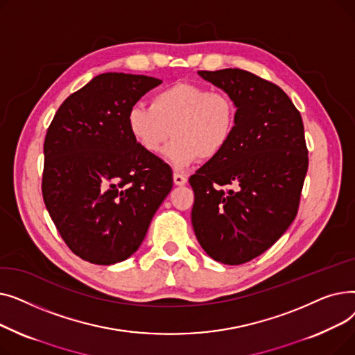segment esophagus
<instances>
[{"mask_svg":"<svg viewBox=\"0 0 355 355\" xmlns=\"http://www.w3.org/2000/svg\"><path fill=\"white\" fill-rule=\"evenodd\" d=\"M174 184L175 185H185L187 184V177L182 175V174H178V173H174Z\"/></svg>","mask_w":355,"mask_h":355,"instance_id":"esophagus-1","label":"esophagus"}]
</instances>
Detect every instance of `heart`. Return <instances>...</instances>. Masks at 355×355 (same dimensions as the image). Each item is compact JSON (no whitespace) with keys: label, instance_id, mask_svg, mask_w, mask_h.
Returning <instances> with one entry per match:
<instances>
[{"label":"heart","instance_id":"heart-1","mask_svg":"<svg viewBox=\"0 0 355 355\" xmlns=\"http://www.w3.org/2000/svg\"><path fill=\"white\" fill-rule=\"evenodd\" d=\"M236 122L237 106L229 93L189 82L158 90L149 106L135 105L126 116L130 135L149 155H159L175 138L166 161L177 170L217 158L230 144Z\"/></svg>","mask_w":355,"mask_h":355}]
</instances>
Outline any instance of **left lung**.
Returning <instances> with one entry per match:
<instances>
[{
  "instance_id": "left-lung-1",
  "label": "left lung",
  "mask_w": 355,
  "mask_h": 355,
  "mask_svg": "<svg viewBox=\"0 0 355 355\" xmlns=\"http://www.w3.org/2000/svg\"><path fill=\"white\" fill-rule=\"evenodd\" d=\"M237 106L233 138L190 177L191 221L211 259L241 265L266 252L300 209L308 171L304 122L277 85L241 69L200 70Z\"/></svg>"
}]
</instances>
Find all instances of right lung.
Masks as SVG:
<instances>
[{
    "mask_svg": "<svg viewBox=\"0 0 355 355\" xmlns=\"http://www.w3.org/2000/svg\"><path fill=\"white\" fill-rule=\"evenodd\" d=\"M162 82L103 73L62 103L44 139L42 191L69 249L86 262L114 265L141 246L173 189V170L130 135L126 116Z\"/></svg>",
    "mask_w": 355,
    "mask_h": 355,
    "instance_id": "add662e5",
    "label": "right lung"
}]
</instances>
